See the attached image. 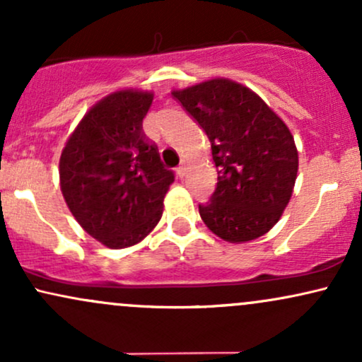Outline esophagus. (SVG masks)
<instances>
[{
	"label": "esophagus",
	"mask_w": 362,
	"mask_h": 362,
	"mask_svg": "<svg viewBox=\"0 0 362 362\" xmlns=\"http://www.w3.org/2000/svg\"><path fill=\"white\" fill-rule=\"evenodd\" d=\"M177 177H178V178H184V177H185V167H184V165L177 168Z\"/></svg>",
	"instance_id": "obj_1"
}]
</instances>
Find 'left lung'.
<instances>
[{
  "mask_svg": "<svg viewBox=\"0 0 362 362\" xmlns=\"http://www.w3.org/2000/svg\"><path fill=\"white\" fill-rule=\"evenodd\" d=\"M172 95L204 129L218 168L211 201L199 206L206 226L230 243L272 230L298 175V149L284 120L255 91L228 78Z\"/></svg>",
  "mask_w": 362,
  "mask_h": 362,
  "instance_id": "obj_1",
  "label": "left lung"
}]
</instances>
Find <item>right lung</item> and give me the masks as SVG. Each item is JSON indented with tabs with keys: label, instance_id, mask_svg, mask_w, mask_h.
<instances>
[{
	"label": "right lung",
	"instance_id": "add662e5",
	"mask_svg": "<svg viewBox=\"0 0 362 362\" xmlns=\"http://www.w3.org/2000/svg\"><path fill=\"white\" fill-rule=\"evenodd\" d=\"M151 103V91L107 95L83 115L61 153L66 204L86 233L114 250L151 233L175 180L143 132Z\"/></svg>",
	"mask_w": 362,
	"mask_h": 362
}]
</instances>
